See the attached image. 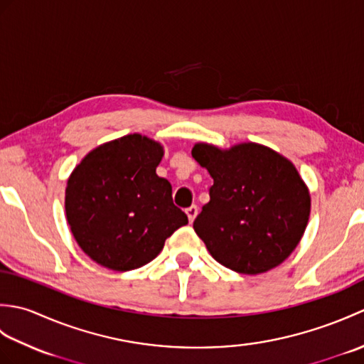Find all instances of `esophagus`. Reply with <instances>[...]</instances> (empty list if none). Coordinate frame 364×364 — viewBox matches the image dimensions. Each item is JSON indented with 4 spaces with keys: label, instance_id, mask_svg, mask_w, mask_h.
Returning a JSON list of instances; mask_svg holds the SVG:
<instances>
[{
    "label": "esophagus",
    "instance_id": "obj_1",
    "mask_svg": "<svg viewBox=\"0 0 364 364\" xmlns=\"http://www.w3.org/2000/svg\"><path fill=\"white\" fill-rule=\"evenodd\" d=\"M186 214H188V218H189V222H194V219L197 218V214H198V208L196 205L189 206L188 210H186Z\"/></svg>",
    "mask_w": 364,
    "mask_h": 364
}]
</instances>
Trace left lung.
<instances>
[{
  "label": "left lung",
  "instance_id": "1",
  "mask_svg": "<svg viewBox=\"0 0 364 364\" xmlns=\"http://www.w3.org/2000/svg\"><path fill=\"white\" fill-rule=\"evenodd\" d=\"M192 156L214 180L194 220L213 258L245 275L282 264L304 236L311 206L292 162L258 144H197Z\"/></svg>",
  "mask_w": 364,
  "mask_h": 364
}]
</instances>
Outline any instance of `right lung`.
<instances>
[{
    "label": "right lung",
    "mask_w": 364,
    "mask_h": 364,
    "mask_svg": "<svg viewBox=\"0 0 364 364\" xmlns=\"http://www.w3.org/2000/svg\"><path fill=\"white\" fill-rule=\"evenodd\" d=\"M162 154L158 142L129 134L90 151L68 178V225L98 264L120 272L142 267L188 223L170 183L156 175Z\"/></svg>",
    "instance_id": "obj_1"
}]
</instances>
